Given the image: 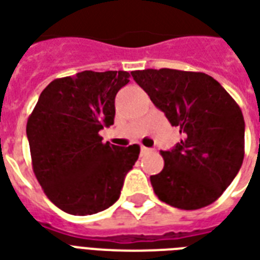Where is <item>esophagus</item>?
<instances>
[{"mask_svg":"<svg viewBox=\"0 0 260 260\" xmlns=\"http://www.w3.org/2000/svg\"><path fill=\"white\" fill-rule=\"evenodd\" d=\"M153 151V149H150V147H145V146H140V154L145 155V154H149V153H151Z\"/></svg>","mask_w":260,"mask_h":260,"instance_id":"1","label":"esophagus"}]
</instances>
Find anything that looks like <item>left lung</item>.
<instances>
[{"mask_svg":"<svg viewBox=\"0 0 260 260\" xmlns=\"http://www.w3.org/2000/svg\"><path fill=\"white\" fill-rule=\"evenodd\" d=\"M131 74L183 135L171 151H161L164 168L150 176L155 196L186 211L216 201L243 164L240 106L205 73L147 69Z\"/></svg>","mask_w":260,"mask_h":260,"instance_id":"8db88e82","label":"left lung"}]
</instances>
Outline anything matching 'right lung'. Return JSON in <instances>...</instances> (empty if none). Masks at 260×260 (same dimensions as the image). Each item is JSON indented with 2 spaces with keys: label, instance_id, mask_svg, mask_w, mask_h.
Wrapping results in <instances>:
<instances>
[{
  "label": "right lung",
  "instance_id": "right-lung-1",
  "mask_svg": "<svg viewBox=\"0 0 260 260\" xmlns=\"http://www.w3.org/2000/svg\"><path fill=\"white\" fill-rule=\"evenodd\" d=\"M126 71H81L56 78L41 92L27 120L31 164L44 193L61 211L85 216L118 200L138 145L103 143L99 131L114 124L115 95Z\"/></svg>",
  "mask_w": 260,
  "mask_h": 260
}]
</instances>
